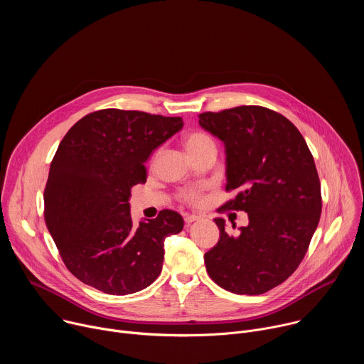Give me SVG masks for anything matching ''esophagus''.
Listing matches in <instances>:
<instances>
[{
  "instance_id": "esophagus-1",
  "label": "esophagus",
  "mask_w": 364,
  "mask_h": 364,
  "mask_svg": "<svg viewBox=\"0 0 364 364\" xmlns=\"http://www.w3.org/2000/svg\"><path fill=\"white\" fill-rule=\"evenodd\" d=\"M198 219H200V218L196 216V215H186V216H184L186 225H190V223H193V222H196V220H198Z\"/></svg>"
}]
</instances>
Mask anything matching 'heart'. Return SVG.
I'll use <instances>...</instances> for the list:
<instances>
[{
    "mask_svg": "<svg viewBox=\"0 0 364 364\" xmlns=\"http://www.w3.org/2000/svg\"><path fill=\"white\" fill-rule=\"evenodd\" d=\"M184 145H186V149L188 151V154H193L196 151H200L204 146L215 145V141L204 132H190L184 138ZM181 197L187 203H196L200 198L197 191H186V193H183Z\"/></svg>",
    "mask_w": 364,
    "mask_h": 364,
    "instance_id": "heart-1",
    "label": "heart"
}]
</instances>
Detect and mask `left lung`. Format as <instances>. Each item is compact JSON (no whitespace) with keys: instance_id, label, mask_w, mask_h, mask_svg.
Segmentation results:
<instances>
[{"instance_id":"1","label":"left lung","mask_w":364,"mask_h":364,"mask_svg":"<svg viewBox=\"0 0 364 364\" xmlns=\"http://www.w3.org/2000/svg\"><path fill=\"white\" fill-rule=\"evenodd\" d=\"M203 129L226 148V190H239L222 210H243L249 225L204 253L205 269L223 289L259 295L298 268L321 215V184L313 154L281 114L264 107H237L198 115Z\"/></svg>"}]
</instances>
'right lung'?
Returning <instances> with one entry per match:
<instances>
[{
	"label": "right lung",
	"mask_w": 364,
	"mask_h": 364,
	"mask_svg": "<svg viewBox=\"0 0 364 364\" xmlns=\"http://www.w3.org/2000/svg\"><path fill=\"white\" fill-rule=\"evenodd\" d=\"M183 128L180 117L102 109L77 121L51 161L44 220L68 269L83 284L128 295L159 278L164 240L183 230L174 210L132 223L131 188L151 152Z\"/></svg>",
	"instance_id": "add662e5"
}]
</instances>
